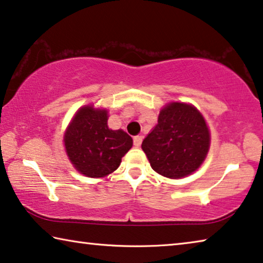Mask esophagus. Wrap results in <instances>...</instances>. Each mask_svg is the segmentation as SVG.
<instances>
[{
  "mask_svg": "<svg viewBox=\"0 0 263 263\" xmlns=\"http://www.w3.org/2000/svg\"><path fill=\"white\" fill-rule=\"evenodd\" d=\"M143 142V137L142 136H136L133 137V144H135V146L138 147L140 144Z\"/></svg>",
  "mask_w": 263,
  "mask_h": 263,
  "instance_id": "esophagus-1",
  "label": "esophagus"
}]
</instances>
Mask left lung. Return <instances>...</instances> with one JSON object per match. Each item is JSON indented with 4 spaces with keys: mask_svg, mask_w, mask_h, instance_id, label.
Segmentation results:
<instances>
[{
    "mask_svg": "<svg viewBox=\"0 0 263 263\" xmlns=\"http://www.w3.org/2000/svg\"><path fill=\"white\" fill-rule=\"evenodd\" d=\"M210 133L194 106L171 103L159 112L158 124L145 137L142 148L151 167L169 178L193 174L209 150Z\"/></svg>",
    "mask_w": 263,
    "mask_h": 263,
    "instance_id": "8db88e82",
    "label": "left lung"
}]
</instances>
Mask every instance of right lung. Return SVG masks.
Wrapping results in <instances>:
<instances>
[{
  "mask_svg": "<svg viewBox=\"0 0 263 263\" xmlns=\"http://www.w3.org/2000/svg\"><path fill=\"white\" fill-rule=\"evenodd\" d=\"M106 109L80 108L65 133L66 152L74 167L87 177H105L118 169L132 147L126 132L107 126Z\"/></svg>",
  "mask_w": 263,
  "mask_h": 263,
  "instance_id": "1",
  "label": "right lung"
}]
</instances>
